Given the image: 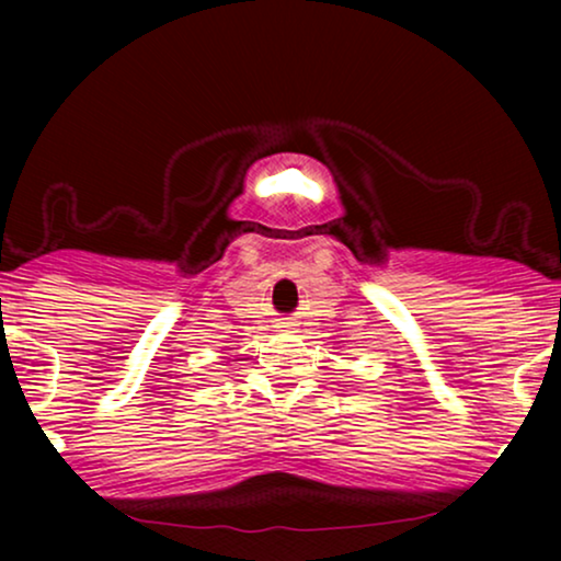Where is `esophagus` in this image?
Here are the masks:
<instances>
[{"instance_id": "obj_1", "label": "esophagus", "mask_w": 561, "mask_h": 561, "mask_svg": "<svg viewBox=\"0 0 561 561\" xmlns=\"http://www.w3.org/2000/svg\"><path fill=\"white\" fill-rule=\"evenodd\" d=\"M280 329H283V332H286V329H290V327H294V324H290V321H280V324H278Z\"/></svg>"}]
</instances>
